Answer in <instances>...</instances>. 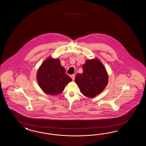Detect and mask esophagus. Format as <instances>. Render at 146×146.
<instances>
[{
    "mask_svg": "<svg viewBox=\"0 0 146 146\" xmlns=\"http://www.w3.org/2000/svg\"><path fill=\"white\" fill-rule=\"evenodd\" d=\"M71 76V78H72V79L73 80H74L75 79V75H71V76Z\"/></svg>",
    "mask_w": 146,
    "mask_h": 146,
    "instance_id": "esophagus-1",
    "label": "esophagus"
}]
</instances>
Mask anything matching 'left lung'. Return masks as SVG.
<instances>
[{"instance_id": "obj_1", "label": "left lung", "mask_w": 146, "mask_h": 146, "mask_svg": "<svg viewBox=\"0 0 146 146\" xmlns=\"http://www.w3.org/2000/svg\"><path fill=\"white\" fill-rule=\"evenodd\" d=\"M83 73H78L75 82L81 93L93 97L103 91L108 83V75L103 65L98 59L88 60L82 66Z\"/></svg>"}]
</instances>
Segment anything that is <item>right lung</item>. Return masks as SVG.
I'll return each instance as SVG.
<instances>
[{"instance_id":"right-lung-1","label":"right lung","mask_w":146,"mask_h":146,"mask_svg":"<svg viewBox=\"0 0 146 146\" xmlns=\"http://www.w3.org/2000/svg\"><path fill=\"white\" fill-rule=\"evenodd\" d=\"M37 80L43 91L50 95L61 93L72 78L65 73L58 59L48 58L40 67Z\"/></svg>"}]
</instances>
